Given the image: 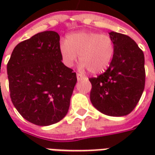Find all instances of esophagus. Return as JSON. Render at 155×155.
Wrapping results in <instances>:
<instances>
[{"instance_id": "34e87169", "label": "esophagus", "mask_w": 155, "mask_h": 155, "mask_svg": "<svg viewBox=\"0 0 155 155\" xmlns=\"http://www.w3.org/2000/svg\"><path fill=\"white\" fill-rule=\"evenodd\" d=\"M76 77H77L78 81H81V80H82L83 78H84V76H83V75H82V74H76Z\"/></svg>"}]
</instances>
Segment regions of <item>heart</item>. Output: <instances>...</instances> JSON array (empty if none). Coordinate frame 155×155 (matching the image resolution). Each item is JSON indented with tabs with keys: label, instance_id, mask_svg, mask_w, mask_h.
<instances>
[{
	"label": "heart",
	"instance_id": "1",
	"mask_svg": "<svg viewBox=\"0 0 155 155\" xmlns=\"http://www.w3.org/2000/svg\"><path fill=\"white\" fill-rule=\"evenodd\" d=\"M60 52L68 67H71L80 55L82 69H88L93 74H101L107 70L113 59L114 42L110 35L99 32H74L61 42Z\"/></svg>",
	"mask_w": 155,
	"mask_h": 155
}]
</instances>
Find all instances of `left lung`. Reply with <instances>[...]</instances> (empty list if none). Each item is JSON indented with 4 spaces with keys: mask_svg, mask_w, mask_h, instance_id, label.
<instances>
[{
    "mask_svg": "<svg viewBox=\"0 0 155 155\" xmlns=\"http://www.w3.org/2000/svg\"><path fill=\"white\" fill-rule=\"evenodd\" d=\"M114 42L110 66L97 77L90 78L91 101L95 109L110 116H124L140 101L145 84L144 55L130 36L109 33Z\"/></svg>",
    "mask_w": 155,
    "mask_h": 155,
    "instance_id": "obj_1",
    "label": "left lung"
}]
</instances>
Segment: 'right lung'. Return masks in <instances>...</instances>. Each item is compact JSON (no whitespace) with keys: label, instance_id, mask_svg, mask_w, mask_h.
<instances>
[{"label":"right lung","instance_id":"add662e5","mask_svg":"<svg viewBox=\"0 0 155 155\" xmlns=\"http://www.w3.org/2000/svg\"><path fill=\"white\" fill-rule=\"evenodd\" d=\"M61 61L60 35L52 31L33 35L12 51L7 64L10 95L29 122L47 126L67 114L77 78Z\"/></svg>","mask_w":155,"mask_h":155}]
</instances>
